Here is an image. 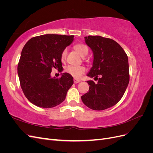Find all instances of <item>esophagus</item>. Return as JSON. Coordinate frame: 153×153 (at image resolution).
<instances>
[{
	"instance_id": "obj_1",
	"label": "esophagus",
	"mask_w": 153,
	"mask_h": 153,
	"mask_svg": "<svg viewBox=\"0 0 153 153\" xmlns=\"http://www.w3.org/2000/svg\"><path fill=\"white\" fill-rule=\"evenodd\" d=\"M80 81H81L80 80L76 79V78H75V79H74V83H75V84H78V83H79Z\"/></svg>"
}]
</instances>
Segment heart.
<instances>
[{
	"instance_id": "1",
	"label": "heart",
	"mask_w": 153,
	"mask_h": 153,
	"mask_svg": "<svg viewBox=\"0 0 153 153\" xmlns=\"http://www.w3.org/2000/svg\"><path fill=\"white\" fill-rule=\"evenodd\" d=\"M75 50L79 53L81 57H84L88 53V48L87 46L84 44H77L75 47ZM67 54V50L65 49L63 50V52L61 55V59L62 60H64L66 57ZM66 71L71 75L75 78H80L82 75L84 74L85 71V68L83 66H69L66 68Z\"/></svg>"
}]
</instances>
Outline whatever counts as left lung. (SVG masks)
I'll return each mask as SVG.
<instances>
[{"mask_svg": "<svg viewBox=\"0 0 153 153\" xmlns=\"http://www.w3.org/2000/svg\"><path fill=\"white\" fill-rule=\"evenodd\" d=\"M93 53V62L87 76L98 80L87 81L89 91L81 98L87 107L103 110L121 100L129 84L128 58L116 41L100 36L84 37ZM100 76L98 78V76Z\"/></svg>", "mask_w": 153, "mask_h": 153, "instance_id": "1", "label": "left lung"}]
</instances>
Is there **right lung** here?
Listing matches in <instances>:
<instances>
[{
  "mask_svg": "<svg viewBox=\"0 0 153 153\" xmlns=\"http://www.w3.org/2000/svg\"><path fill=\"white\" fill-rule=\"evenodd\" d=\"M74 36L45 34L32 38L24 47L18 64L22 89L30 102L42 108H52L62 103L73 84L68 73L60 78L51 76L52 69L62 68L61 55L70 45Z\"/></svg>",
  "mask_w": 153,
  "mask_h": 153,
  "instance_id": "add662e5",
  "label": "right lung"
}]
</instances>
